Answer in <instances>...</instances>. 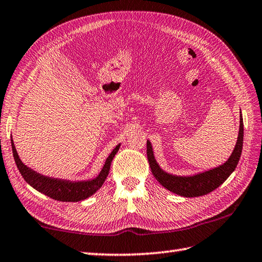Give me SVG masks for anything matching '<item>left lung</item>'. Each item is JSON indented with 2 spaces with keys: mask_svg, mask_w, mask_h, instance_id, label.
Here are the masks:
<instances>
[{
  "mask_svg": "<svg viewBox=\"0 0 262 262\" xmlns=\"http://www.w3.org/2000/svg\"><path fill=\"white\" fill-rule=\"evenodd\" d=\"M243 136V117L242 112L239 111V129L237 141L232 155L227 159V161L218 167L211 168L209 169V170L202 172L194 173V175L191 176H177L163 170L156 160L151 142L147 141L146 153L151 171L153 173V176L156 177L157 181L160 183L163 187L167 188L168 191L177 194V195H181L184 198L206 195V194L214 191L217 187L222 185V184L230 176V173L235 170V168H236L241 158V155H242Z\"/></svg>",
  "mask_w": 262,
  "mask_h": 262,
  "instance_id": "8db88e82",
  "label": "left lung"
}]
</instances>
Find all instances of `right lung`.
<instances>
[{"label": "right lung", "instance_id": "1", "mask_svg": "<svg viewBox=\"0 0 262 262\" xmlns=\"http://www.w3.org/2000/svg\"><path fill=\"white\" fill-rule=\"evenodd\" d=\"M11 145H12V153L13 158L17 165L20 173L24 177V179L27 182L30 186L35 188L36 191L40 192L44 195L49 196L56 201L62 202H78L81 200H85L93 195V194L100 189L101 186L103 185L104 181L106 179L107 175L110 171V166L112 159L115 158L116 153L119 151L120 144H118L110 156L106 158L105 163L103 168L101 169L99 175L92 179H87V181H69V179H61V178H54L42 175L37 171L33 170L32 168L26 166L25 163L20 160L18 156V152L15 150L14 143L11 137Z\"/></svg>", "mask_w": 262, "mask_h": 262}]
</instances>
